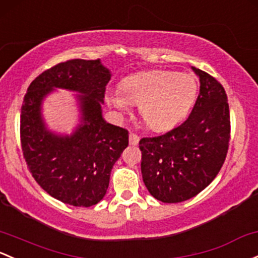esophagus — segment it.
<instances>
[{"label": "esophagus", "mask_w": 258, "mask_h": 258, "mask_svg": "<svg viewBox=\"0 0 258 258\" xmlns=\"http://www.w3.org/2000/svg\"><path fill=\"white\" fill-rule=\"evenodd\" d=\"M138 142H140V136L136 134H130V145L131 146H136L138 145Z\"/></svg>", "instance_id": "obj_1"}]
</instances>
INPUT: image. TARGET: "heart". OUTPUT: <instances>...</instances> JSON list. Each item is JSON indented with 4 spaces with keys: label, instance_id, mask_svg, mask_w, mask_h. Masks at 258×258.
<instances>
[{
    "label": "heart",
    "instance_id": "obj_1",
    "mask_svg": "<svg viewBox=\"0 0 258 258\" xmlns=\"http://www.w3.org/2000/svg\"><path fill=\"white\" fill-rule=\"evenodd\" d=\"M198 94V84L190 74L152 70L124 78L120 91L108 93L110 105L128 112L132 104L153 131H168L188 115Z\"/></svg>",
    "mask_w": 258,
    "mask_h": 258
}]
</instances>
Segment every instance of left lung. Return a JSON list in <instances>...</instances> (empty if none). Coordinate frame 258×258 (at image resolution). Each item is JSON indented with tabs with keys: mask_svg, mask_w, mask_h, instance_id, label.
Returning <instances> with one entry per match:
<instances>
[{
	"mask_svg": "<svg viewBox=\"0 0 258 258\" xmlns=\"http://www.w3.org/2000/svg\"><path fill=\"white\" fill-rule=\"evenodd\" d=\"M200 91L189 117L175 128L140 141L141 170L152 197L180 203L198 195L220 172L230 142V110L215 78L193 68Z\"/></svg>",
	"mask_w": 258,
	"mask_h": 258,
	"instance_id": "obj_1",
	"label": "left lung"
}]
</instances>
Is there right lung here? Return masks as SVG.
I'll return each instance as SVG.
<instances>
[{"mask_svg": "<svg viewBox=\"0 0 258 258\" xmlns=\"http://www.w3.org/2000/svg\"><path fill=\"white\" fill-rule=\"evenodd\" d=\"M110 72L96 60H72L49 68L31 83L21 107V146L32 177L55 199L89 208L106 194L110 174L128 146V131L102 118ZM54 87L78 91L82 124L72 137L45 128L40 105Z\"/></svg>", "mask_w": 258, "mask_h": 258, "instance_id": "obj_1", "label": "right lung"}]
</instances>
